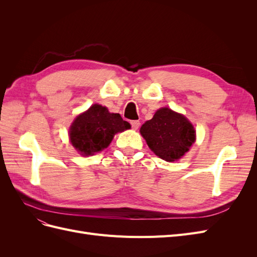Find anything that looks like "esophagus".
<instances>
[{
	"instance_id": "obj_1",
	"label": "esophagus",
	"mask_w": 257,
	"mask_h": 257,
	"mask_svg": "<svg viewBox=\"0 0 257 257\" xmlns=\"http://www.w3.org/2000/svg\"><path fill=\"white\" fill-rule=\"evenodd\" d=\"M131 125H132V128L136 131V130H138L139 125H141V122H139V121H132Z\"/></svg>"
}]
</instances>
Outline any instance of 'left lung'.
<instances>
[{
  "mask_svg": "<svg viewBox=\"0 0 257 257\" xmlns=\"http://www.w3.org/2000/svg\"><path fill=\"white\" fill-rule=\"evenodd\" d=\"M141 134L155 155L166 162L180 160L196 139L192 123L167 107L160 108L143 124Z\"/></svg>",
  "mask_w": 257,
  "mask_h": 257,
  "instance_id": "1",
  "label": "left lung"
}]
</instances>
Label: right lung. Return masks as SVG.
Listing matches in <instances>:
<instances>
[{"label":"right lung","mask_w":257,"mask_h":257,"mask_svg":"<svg viewBox=\"0 0 257 257\" xmlns=\"http://www.w3.org/2000/svg\"><path fill=\"white\" fill-rule=\"evenodd\" d=\"M131 128L119 113H111L106 107L94 104L76 116L69 127V141L83 157H89L109 146L116 133Z\"/></svg>","instance_id":"obj_1"}]
</instances>
